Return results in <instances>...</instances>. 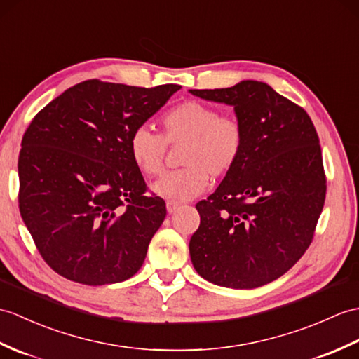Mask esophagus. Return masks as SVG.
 <instances>
[{"label": "esophagus", "instance_id": "1", "mask_svg": "<svg viewBox=\"0 0 359 359\" xmlns=\"http://www.w3.org/2000/svg\"><path fill=\"white\" fill-rule=\"evenodd\" d=\"M179 206H180V203L174 202V200H168V202H166V211L172 214V212H176L179 210Z\"/></svg>", "mask_w": 359, "mask_h": 359}]
</instances>
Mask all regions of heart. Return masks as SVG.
Masks as SVG:
<instances>
[{"instance_id": "obj_1", "label": "heart", "mask_w": 359, "mask_h": 359, "mask_svg": "<svg viewBox=\"0 0 359 359\" xmlns=\"http://www.w3.org/2000/svg\"><path fill=\"white\" fill-rule=\"evenodd\" d=\"M162 136L145 127L131 133L133 162L147 176L163 171L166 144L182 145V168L156 180L153 193L170 200H189L203 193L212 179L226 176L243 153L245 130L236 116L219 114L210 104L185 101L170 108L162 119Z\"/></svg>"}]
</instances>
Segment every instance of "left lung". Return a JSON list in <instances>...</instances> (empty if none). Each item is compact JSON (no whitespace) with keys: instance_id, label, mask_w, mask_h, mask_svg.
I'll list each match as a JSON object with an SVG mask.
<instances>
[{"instance_id":"1","label":"left lung","mask_w":359,"mask_h":359,"mask_svg":"<svg viewBox=\"0 0 359 359\" xmlns=\"http://www.w3.org/2000/svg\"><path fill=\"white\" fill-rule=\"evenodd\" d=\"M234 107L243 153L219 188L196 205L200 226L189 255L200 277L254 289L277 280L313 238L326 198L320 139L302 107L258 81L189 90Z\"/></svg>"}]
</instances>
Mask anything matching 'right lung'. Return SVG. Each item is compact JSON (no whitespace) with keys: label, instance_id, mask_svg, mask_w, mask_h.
Wrapping results in <instances>:
<instances>
[{"label":"right lung","instance_id":"right-lung-1","mask_svg":"<svg viewBox=\"0 0 359 359\" xmlns=\"http://www.w3.org/2000/svg\"><path fill=\"white\" fill-rule=\"evenodd\" d=\"M180 88L90 79L30 122L18 159L20 212L41 257L64 278L111 285L144 264L166 208L147 196L128 142Z\"/></svg>","mask_w":359,"mask_h":359}]
</instances>
